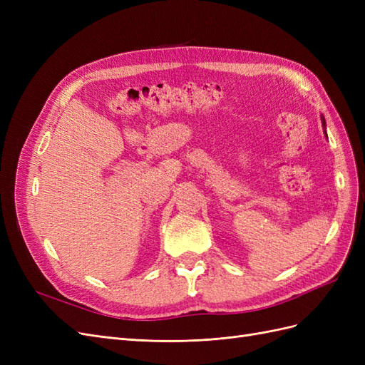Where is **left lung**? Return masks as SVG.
Returning a JSON list of instances; mask_svg holds the SVG:
<instances>
[{
	"label": "left lung",
	"instance_id": "left-lung-1",
	"mask_svg": "<svg viewBox=\"0 0 365 365\" xmlns=\"http://www.w3.org/2000/svg\"><path fill=\"white\" fill-rule=\"evenodd\" d=\"M323 126L326 128V121H324V118H323Z\"/></svg>",
	"mask_w": 365,
	"mask_h": 365
}]
</instances>
